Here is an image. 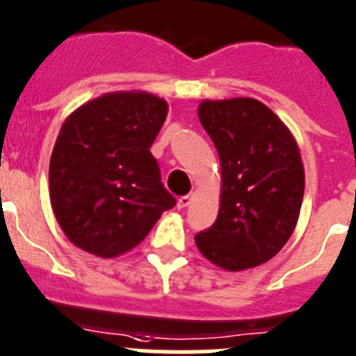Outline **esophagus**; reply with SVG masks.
Wrapping results in <instances>:
<instances>
[{
  "label": "esophagus",
  "mask_w": 356,
  "mask_h": 356,
  "mask_svg": "<svg viewBox=\"0 0 356 356\" xmlns=\"http://www.w3.org/2000/svg\"><path fill=\"white\" fill-rule=\"evenodd\" d=\"M191 203H192V195L191 194L181 195L180 200H178V207H180V208H187Z\"/></svg>",
  "instance_id": "34e87169"
}]
</instances>
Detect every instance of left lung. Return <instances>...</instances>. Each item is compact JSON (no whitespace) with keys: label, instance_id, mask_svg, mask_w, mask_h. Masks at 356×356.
I'll return each instance as SVG.
<instances>
[{"label":"left lung","instance_id":"8db88e82","mask_svg":"<svg viewBox=\"0 0 356 356\" xmlns=\"http://www.w3.org/2000/svg\"><path fill=\"white\" fill-rule=\"evenodd\" d=\"M197 114L220 159L222 195L195 245L220 268H252L272 259L296 226L305 187L298 146L259 100H204Z\"/></svg>","mask_w":356,"mask_h":356}]
</instances>
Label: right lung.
<instances>
[{"instance_id": "add662e5", "label": "right lung", "mask_w": 356, "mask_h": 356, "mask_svg": "<svg viewBox=\"0 0 356 356\" xmlns=\"http://www.w3.org/2000/svg\"><path fill=\"white\" fill-rule=\"evenodd\" d=\"M168 104L149 93H107L70 114L49 164L51 204L72 243L114 257L141 243L176 204L153 141Z\"/></svg>"}]
</instances>
